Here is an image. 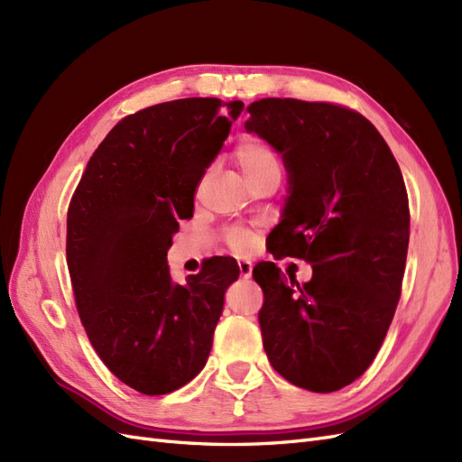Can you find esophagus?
I'll use <instances>...</instances> for the list:
<instances>
[{
	"mask_svg": "<svg viewBox=\"0 0 462 462\" xmlns=\"http://www.w3.org/2000/svg\"><path fill=\"white\" fill-rule=\"evenodd\" d=\"M237 269H240V276L244 278V280H247V278H251V271H253V264L249 263V261H237Z\"/></svg>",
	"mask_w": 462,
	"mask_h": 462,
	"instance_id": "obj_1",
	"label": "esophagus"
}]
</instances>
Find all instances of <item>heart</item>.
I'll return each mask as SVG.
<instances>
[{"mask_svg":"<svg viewBox=\"0 0 462 462\" xmlns=\"http://www.w3.org/2000/svg\"><path fill=\"white\" fill-rule=\"evenodd\" d=\"M234 159L251 186L264 180V178L282 176L280 153L269 142L259 136H245L237 142L234 147ZM225 240L232 251L244 255V253L251 251L253 245H255L257 234L247 226H226Z\"/></svg>","mask_w":462,"mask_h":462,"instance_id":"heart-1","label":"heart"}]
</instances>
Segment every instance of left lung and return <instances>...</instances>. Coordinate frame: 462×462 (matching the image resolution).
Listing matches in <instances>:
<instances>
[{
	"instance_id": "8db88e82",
	"label": "left lung",
	"mask_w": 462,
	"mask_h": 462,
	"mask_svg": "<svg viewBox=\"0 0 462 462\" xmlns=\"http://www.w3.org/2000/svg\"><path fill=\"white\" fill-rule=\"evenodd\" d=\"M247 113L245 130L290 172L273 255L312 266L300 286L274 263L255 264L263 347L297 388L337 392L374 361L395 315L411 222L403 174L374 125L349 107L264 97Z\"/></svg>"
}]
</instances>
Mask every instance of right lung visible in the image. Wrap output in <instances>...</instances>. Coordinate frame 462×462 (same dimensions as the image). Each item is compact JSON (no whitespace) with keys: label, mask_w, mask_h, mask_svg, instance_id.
<instances>
[{"label":"right lung","mask_w":462,"mask_h":462,"mask_svg":"<svg viewBox=\"0 0 462 462\" xmlns=\"http://www.w3.org/2000/svg\"><path fill=\"white\" fill-rule=\"evenodd\" d=\"M242 109V101L188 97L125 116L70 198L67 264L79 317L103 365L143 395L199 374L240 274L236 259L211 257L172 284L167 251Z\"/></svg>","instance_id":"obj_1"}]
</instances>
